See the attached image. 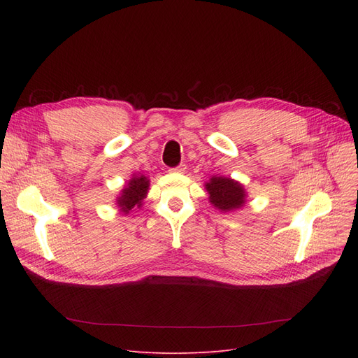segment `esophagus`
<instances>
[{"mask_svg": "<svg viewBox=\"0 0 358 358\" xmlns=\"http://www.w3.org/2000/svg\"><path fill=\"white\" fill-rule=\"evenodd\" d=\"M185 170H187V166H185V164H179V166L175 167V169H170V171H173V173H185Z\"/></svg>", "mask_w": 358, "mask_h": 358, "instance_id": "1", "label": "esophagus"}]
</instances>
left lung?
Listing matches in <instances>:
<instances>
[{
    "label": "left lung",
    "instance_id": "1",
    "mask_svg": "<svg viewBox=\"0 0 358 358\" xmlns=\"http://www.w3.org/2000/svg\"><path fill=\"white\" fill-rule=\"evenodd\" d=\"M210 203L220 210H233L245 204V189L230 178H212L206 183Z\"/></svg>",
    "mask_w": 358,
    "mask_h": 358
}]
</instances>
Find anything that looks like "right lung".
<instances>
[{
  "label": "right lung",
  "instance_id": "right-lung-1",
  "mask_svg": "<svg viewBox=\"0 0 358 358\" xmlns=\"http://www.w3.org/2000/svg\"><path fill=\"white\" fill-rule=\"evenodd\" d=\"M149 188V180L146 176H136L128 182L127 188L122 191L121 197L117 199V206L122 212L128 213L134 208L142 206V200L146 197V192Z\"/></svg>",
  "mask_w": 358,
  "mask_h": 358
}]
</instances>
